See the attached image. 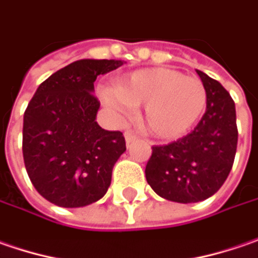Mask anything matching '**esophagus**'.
<instances>
[{"label":"esophagus","instance_id":"obj_1","mask_svg":"<svg viewBox=\"0 0 258 258\" xmlns=\"http://www.w3.org/2000/svg\"><path fill=\"white\" fill-rule=\"evenodd\" d=\"M124 137H125V141H127V144H130L131 141H134V140H137V136L133 133V131H125L124 133Z\"/></svg>","mask_w":258,"mask_h":258}]
</instances>
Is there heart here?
I'll use <instances>...</instances> for the list:
<instances>
[{
	"label": "heart",
	"instance_id": "heart-1",
	"mask_svg": "<svg viewBox=\"0 0 258 258\" xmlns=\"http://www.w3.org/2000/svg\"><path fill=\"white\" fill-rule=\"evenodd\" d=\"M99 96L108 108L124 115L144 105V125L159 139L183 136L202 117L208 102L199 78L167 68L130 73L117 88H101Z\"/></svg>",
	"mask_w": 258,
	"mask_h": 258
}]
</instances>
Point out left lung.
Returning a JSON list of instances; mask_svg holds the SVG:
<instances>
[{
	"instance_id": "left-lung-1",
	"label": "left lung",
	"mask_w": 258,
	"mask_h": 258,
	"mask_svg": "<svg viewBox=\"0 0 258 258\" xmlns=\"http://www.w3.org/2000/svg\"><path fill=\"white\" fill-rule=\"evenodd\" d=\"M207 88V111L194 131L179 140L153 146L146 166L151 189L167 201L192 204L218 192L230 174L237 151L235 104L227 89L196 71Z\"/></svg>"
}]
</instances>
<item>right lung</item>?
Masks as SVG:
<instances>
[{"instance_id": "right-lung-1", "label": "right lung", "mask_w": 258, "mask_h": 258, "mask_svg": "<svg viewBox=\"0 0 258 258\" xmlns=\"http://www.w3.org/2000/svg\"><path fill=\"white\" fill-rule=\"evenodd\" d=\"M121 60L82 59L49 76L28 102L23 122V157L36 190L62 208L99 201L111 185L112 167L125 151L121 131L96 122V76Z\"/></svg>"}]
</instances>
